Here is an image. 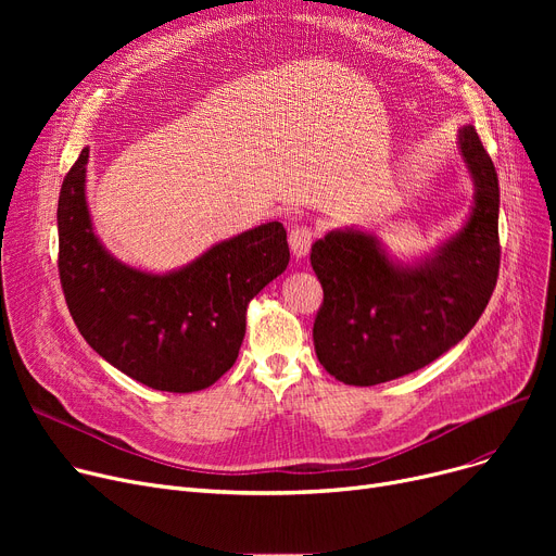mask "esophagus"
<instances>
[{"label":"esophagus","mask_w":556,"mask_h":556,"mask_svg":"<svg viewBox=\"0 0 556 556\" xmlns=\"http://www.w3.org/2000/svg\"><path fill=\"white\" fill-rule=\"evenodd\" d=\"M311 243H313L311 227H306V225L290 227V231H288V245H290V252H293L295 258H304L308 254V250H311Z\"/></svg>","instance_id":"1"}]
</instances>
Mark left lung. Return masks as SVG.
I'll list each match as a JSON object with an SVG mask.
<instances>
[{"label":"left lung","instance_id":"obj_1","mask_svg":"<svg viewBox=\"0 0 556 556\" xmlns=\"http://www.w3.org/2000/svg\"><path fill=\"white\" fill-rule=\"evenodd\" d=\"M473 180L466 223L417 261L388 254L374 231L331 229L311 248L325 302L313 325L315 354L346 386H378L446 354L486 308L501 268L498 173L473 126L457 132Z\"/></svg>","mask_w":556,"mask_h":556}]
</instances>
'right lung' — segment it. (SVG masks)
Instances as JSON below:
<instances>
[{"mask_svg":"<svg viewBox=\"0 0 556 556\" xmlns=\"http://www.w3.org/2000/svg\"><path fill=\"white\" fill-rule=\"evenodd\" d=\"M83 149L58 198V273L70 313L94 352L160 392H198L237 363L254 295L290 261L281 223L212 245L187 266L146 273L112 256L85 198Z\"/></svg>","mask_w":556,"mask_h":556,"instance_id":"obj_1","label":"right lung"}]
</instances>
